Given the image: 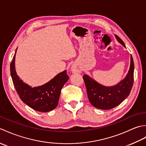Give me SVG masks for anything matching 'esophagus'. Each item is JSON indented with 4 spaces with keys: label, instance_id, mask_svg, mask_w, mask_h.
<instances>
[{
    "label": "esophagus",
    "instance_id": "esophagus-1",
    "mask_svg": "<svg viewBox=\"0 0 146 146\" xmlns=\"http://www.w3.org/2000/svg\"><path fill=\"white\" fill-rule=\"evenodd\" d=\"M71 71H72L73 73H81V70H80L78 66H76V65H73L72 67H71Z\"/></svg>",
    "mask_w": 146,
    "mask_h": 146
}]
</instances>
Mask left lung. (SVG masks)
<instances>
[{"mask_svg": "<svg viewBox=\"0 0 146 146\" xmlns=\"http://www.w3.org/2000/svg\"><path fill=\"white\" fill-rule=\"evenodd\" d=\"M115 38L124 47V42L119 36ZM134 64L131 55V65L125 78L117 85L105 86L86 75L83 76L88 97L93 106L102 110H109L120 104L129 95L134 82Z\"/></svg>", "mask_w": 146, "mask_h": 146, "instance_id": "8db88e82", "label": "left lung"}]
</instances>
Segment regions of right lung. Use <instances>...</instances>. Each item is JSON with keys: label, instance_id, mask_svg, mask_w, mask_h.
I'll list each match as a JSON object with an SVG mask.
<instances>
[{"label": "right lung", "instance_id": "right-lung-1", "mask_svg": "<svg viewBox=\"0 0 146 146\" xmlns=\"http://www.w3.org/2000/svg\"><path fill=\"white\" fill-rule=\"evenodd\" d=\"M15 53L16 51L11 63V75L14 88L21 100L33 109L41 112L54 109L58 104L61 89L69 78L66 71L58 74L44 85L32 88L22 81L16 74Z\"/></svg>", "mask_w": 146, "mask_h": 146}]
</instances>
